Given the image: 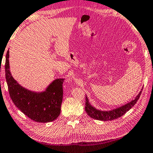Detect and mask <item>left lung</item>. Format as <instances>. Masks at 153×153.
<instances>
[{
  "label": "left lung",
  "instance_id": "obj_1",
  "mask_svg": "<svg viewBox=\"0 0 153 153\" xmlns=\"http://www.w3.org/2000/svg\"><path fill=\"white\" fill-rule=\"evenodd\" d=\"M142 91L140 92V93L137 94V96L135 97V99H133V100H132L129 103L126 104V105L122 106V107L116 108L115 110L111 111H101L97 110V109L93 108L91 105H90L88 99L86 97L85 110L86 113L88 114V115L91 116V118H94V119L104 121L115 120L116 118H118L120 116L124 115L127 111H129L131 108L133 107V105L136 103L137 100L139 99L140 94L142 93Z\"/></svg>",
  "mask_w": 153,
  "mask_h": 153
}]
</instances>
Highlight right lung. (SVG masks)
Returning a JSON list of instances; mask_svg holds the SVG:
<instances>
[{
    "instance_id": "obj_1",
    "label": "right lung",
    "mask_w": 153,
    "mask_h": 153,
    "mask_svg": "<svg viewBox=\"0 0 153 153\" xmlns=\"http://www.w3.org/2000/svg\"><path fill=\"white\" fill-rule=\"evenodd\" d=\"M9 50L6 54L5 77L9 95L19 110L35 122L48 123L59 117L63 94L64 79H57L43 93L29 91L19 85L9 71Z\"/></svg>"
}]
</instances>
